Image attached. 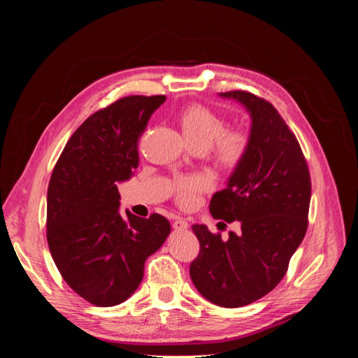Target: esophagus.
Returning <instances> with one entry per match:
<instances>
[{"label":"esophagus","mask_w":358,"mask_h":358,"mask_svg":"<svg viewBox=\"0 0 358 358\" xmlns=\"http://www.w3.org/2000/svg\"><path fill=\"white\" fill-rule=\"evenodd\" d=\"M173 229L178 230V231L187 230L188 229V222L183 220V218H175V221H173Z\"/></svg>","instance_id":"34e87169"}]
</instances>
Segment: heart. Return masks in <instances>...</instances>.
<instances>
[{"instance_id": "obj_1", "label": "heart", "mask_w": 358, "mask_h": 358, "mask_svg": "<svg viewBox=\"0 0 358 358\" xmlns=\"http://www.w3.org/2000/svg\"><path fill=\"white\" fill-rule=\"evenodd\" d=\"M178 121L188 145L192 149H208L215 164L225 170L239 167L251 149L252 136L246 127L225 128V117L206 106L192 104L187 107L179 113ZM210 187V176L196 173L178 178L173 182L171 189L179 204L191 206Z\"/></svg>"}]
</instances>
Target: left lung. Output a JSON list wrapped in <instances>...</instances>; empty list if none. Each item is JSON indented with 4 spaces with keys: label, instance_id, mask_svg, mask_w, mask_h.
<instances>
[{
    "label": "left lung",
    "instance_id": "obj_1",
    "mask_svg": "<svg viewBox=\"0 0 358 358\" xmlns=\"http://www.w3.org/2000/svg\"><path fill=\"white\" fill-rule=\"evenodd\" d=\"M220 95L242 103L252 119L248 157L209 204L215 220L237 221L241 230L224 241L220 233L194 224L200 252L189 275L204 299L242 308L264 297L285 276L308 230L310 175L294 133L272 104L246 91Z\"/></svg>",
    "mask_w": 358,
    "mask_h": 358
}]
</instances>
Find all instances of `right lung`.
Here are the masks:
<instances>
[{"label":"right lung","mask_w":358,"mask_h":358,"mask_svg":"<svg viewBox=\"0 0 358 358\" xmlns=\"http://www.w3.org/2000/svg\"><path fill=\"white\" fill-rule=\"evenodd\" d=\"M166 95H129L91 115L59 155L48 188L46 237L69 287L95 306L125 301L170 234L167 218L119 213L117 182L138 166V140Z\"/></svg>","instance_id":"add662e5"}]
</instances>
